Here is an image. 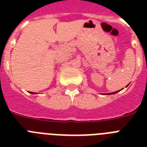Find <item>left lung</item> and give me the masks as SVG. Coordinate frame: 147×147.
I'll use <instances>...</instances> for the list:
<instances>
[{
    "label": "left lung",
    "instance_id": "1",
    "mask_svg": "<svg viewBox=\"0 0 147 147\" xmlns=\"http://www.w3.org/2000/svg\"><path fill=\"white\" fill-rule=\"evenodd\" d=\"M121 91V90H120ZM119 91H117V92H111V93H105V94H115V93H117V92H118Z\"/></svg>",
    "mask_w": 147,
    "mask_h": 147
}]
</instances>
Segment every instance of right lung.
Listing matches in <instances>:
<instances>
[{"label":"right lung","mask_w":147,"mask_h":147,"mask_svg":"<svg viewBox=\"0 0 147 147\" xmlns=\"http://www.w3.org/2000/svg\"><path fill=\"white\" fill-rule=\"evenodd\" d=\"M30 93H31V94H35V92H30Z\"/></svg>","instance_id":"add662e5"}]
</instances>
